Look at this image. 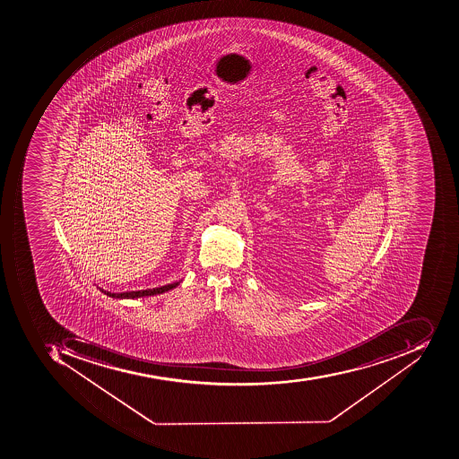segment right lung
I'll return each instance as SVG.
<instances>
[{
    "mask_svg": "<svg viewBox=\"0 0 459 459\" xmlns=\"http://www.w3.org/2000/svg\"><path fill=\"white\" fill-rule=\"evenodd\" d=\"M180 281H174V283H170V285L160 286V288L155 289H146V290H136V291H124V293H111V291L103 290L100 289L103 293L108 294V298L114 299H138V298H145V296H155V294L165 293V291L171 290V289L178 286Z\"/></svg>",
    "mask_w": 459,
    "mask_h": 459,
    "instance_id": "1",
    "label": "right lung"
}]
</instances>
